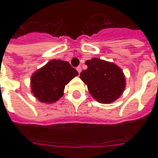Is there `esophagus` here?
I'll return each mask as SVG.
<instances>
[{
	"mask_svg": "<svg viewBox=\"0 0 158 158\" xmlns=\"http://www.w3.org/2000/svg\"><path fill=\"white\" fill-rule=\"evenodd\" d=\"M76 69H77V71L79 72V74H80V72H81V70H82V69H81V67L80 66H78L76 68Z\"/></svg>",
	"mask_w": 158,
	"mask_h": 158,
	"instance_id": "esophagus-1",
	"label": "esophagus"
}]
</instances>
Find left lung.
<instances>
[{"label":"left lung","instance_id":"obj_1","mask_svg":"<svg viewBox=\"0 0 158 158\" xmlns=\"http://www.w3.org/2000/svg\"><path fill=\"white\" fill-rule=\"evenodd\" d=\"M85 64L88 68L80 73V79L96 101L111 103L122 95L126 83L123 70L118 65L96 57L86 60Z\"/></svg>","mask_w":158,"mask_h":158}]
</instances>
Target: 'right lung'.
<instances>
[{
  "label": "right lung",
  "mask_w": 158,
  "mask_h": 158,
  "mask_svg": "<svg viewBox=\"0 0 158 158\" xmlns=\"http://www.w3.org/2000/svg\"><path fill=\"white\" fill-rule=\"evenodd\" d=\"M79 74L68 61L52 60L31 76V92L38 101L54 103L64 94V87Z\"/></svg>",
  "instance_id": "right-lung-1"
}]
</instances>
